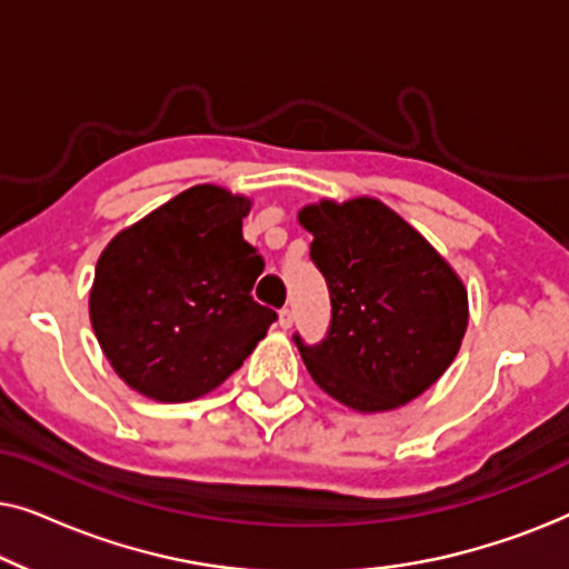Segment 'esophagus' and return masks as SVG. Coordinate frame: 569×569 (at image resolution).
I'll list each match as a JSON object with an SVG mask.
<instances>
[{"instance_id":"1","label":"esophagus","mask_w":569,"mask_h":569,"mask_svg":"<svg viewBox=\"0 0 569 569\" xmlns=\"http://www.w3.org/2000/svg\"><path fill=\"white\" fill-rule=\"evenodd\" d=\"M292 323H295V310L292 308L279 310V326H282V329H292Z\"/></svg>"}]
</instances>
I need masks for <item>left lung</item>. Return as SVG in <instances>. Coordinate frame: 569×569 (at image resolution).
<instances>
[{
    "mask_svg": "<svg viewBox=\"0 0 569 569\" xmlns=\"http://www.w3.org/2000/svg\"><path fill=\"white\" fill-rule=\"evenodd\" d=\"M310 259L326 277L331 326L321 345L295 333L316 386L376 415L425 393L456 360L469 295L422 232L372 197L321 199L298 212Z\"/></svg>",
    "mask_w": 569,
    "mask_h": 569,
    "instance_id": "obj_1",
    "label": "left lung"
}]
</instances>
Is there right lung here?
I'll use <instances>...</instances> for the list:
<instances>
[{"label": "right lung", "instance_id": "1", "mask_svg": "<svg viewBox=\"0 0 569 569\" xmlns=\"http://www.w3.org/2000/svg\"><path fill=\"white\" fill-rule=\"evenodd\" d=\"M251 199L199 183L100 253L90 323L123 383L162 403L214 391L277 313L251 298L263 259L243 240Z\"/></svg>", "mask_w": 569, "mask_h": 569}]
</instances>
